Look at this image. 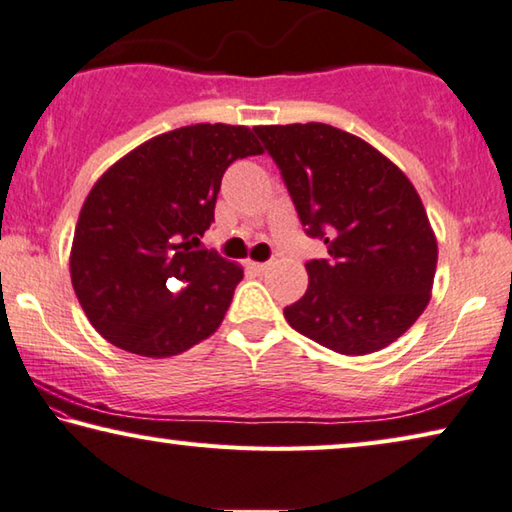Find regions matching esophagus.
<instances>
[{"instance_id":"1","label":"esophagus","mask_w":512,"mask_h":512,"mask_svg":"<svg viewBox=\"0 0 512 512\" xmlns=\"http://www.w3.org/2000/svg\"><path fill=\"white\" fill-rule=\"evenodd\" d=\"M247 267L256 274H265L267 267H270V263H254V261H251V263H247Z\"/></svg>"}]
</instances>
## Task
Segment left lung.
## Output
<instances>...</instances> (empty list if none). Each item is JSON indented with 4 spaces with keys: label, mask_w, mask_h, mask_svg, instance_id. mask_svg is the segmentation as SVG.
Instances as JSON below:
<instances>
[{
    "label": "left lung",
    "mask_w": 512,
    "mask_h": 512,
    "mask_svg": "<svg viewBox=\"0 0 512 512\" xmlns=\"http://www.w3.org/2000/svg\"><path fill=\"white\" fill-rule=\"evenodd\" d=\"M306 236L329 258L306 263L308 290L283 308L306 338L363 356L404 335L431 299L438 242L413 183L365 140L331 124L256 127Z\"/></svg>",
    "instance_id": "8db88e82"
}]
</instances>
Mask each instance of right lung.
<instances>
[{"mask_svg": "<svg viewBox=\"0 0 512 512\" xmlns=\"http://www.w3.org/2000/svg\"><path fill=\"white\" fill-rule=\"evenodd\" d=\"M263 154L254 131L192 124L142 142L92 186L70 254L83 313L111 345L177 356L215 333L242 267L199 249L233 161Z\"/></svg>", "mask_w": 512, "mask_h": 512, "instance_id": "add662e5", "label": "right lung"}]
</instances>
